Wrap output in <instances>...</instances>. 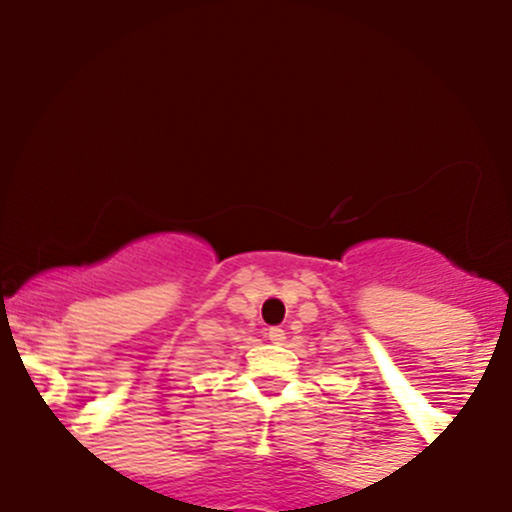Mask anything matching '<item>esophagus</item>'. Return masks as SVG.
<instances>
[{
  "mask_svg": "<svg viewBox=\"0 0 512 512\" xmlns=\"http://www.w3.org/2000/svg\"><path fill=\"white\" fill-rule=\"evenodd\" d=\"M267 337H269V342H272V344H281L286 339V332L281 330V327H269Z\"/></svg>",
  "mask_w": 512,
  "mask_h": 512,
  "instance_id": "34e87169",
  "label": "esophagus"
}]
</instances>
